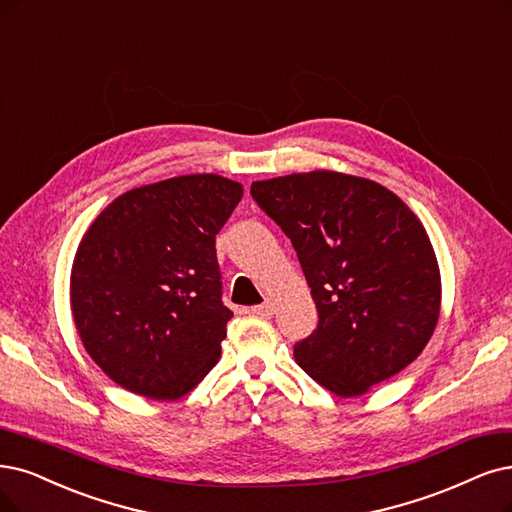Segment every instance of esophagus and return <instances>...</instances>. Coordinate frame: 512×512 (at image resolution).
<instances>
[{"label":"esophagus","mask_w":512,"mask_h":512,"mask_svg":"<svg viewBox=\"0 0 512 512\" xmlns=\"http://www.w3.org/2000/svg\"><path fill=\"white\" fill-rule=\"evenodd\" d=\"M251 314L263 316V318H270V316L274 314V304H272V301H266V304H261V306H253V308H251Z\"/></svg>","instance_id":"1"}]
</instances>
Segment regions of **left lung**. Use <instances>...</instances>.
<instances>
[{"instance_id": "1", "label": "left lung", "mask_w": 512, "mask_h": 512, "mask_svg": "<svg viewBox=\"0 0 512 512\" xmlns=\"http://www.w3.org/2000/svg\"><path fill=\"white\" fill-rule=\"evenodd\" d=\"M251 194L291 238L318 310L297 365L342 399L411 365L441 314L439 261L418 215L337 170L253 181Z\"/></svg>"}]
</instances>
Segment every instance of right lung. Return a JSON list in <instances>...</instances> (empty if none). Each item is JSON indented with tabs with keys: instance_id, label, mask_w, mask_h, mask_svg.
Listing matches in <instances>:
<instances>
[{
	"instance_id": "obj_1",
	"label": "right lung",
	"mask_w": 512,
	"mask_h": 512,
	"mask_svg": "<svg viewBox=\"0 0 512 512\" xmlns=\"http://www.w3.org/2000/svg\"><path fill=\"white\" fill-rule=\"evenodd\" d=\"M242 185L213 173L135 187L90 223L73 257L75 329L128 392L177 401L211 371L234 316L221 304L215 236Z\"/></svg>"
}]
</instances>
